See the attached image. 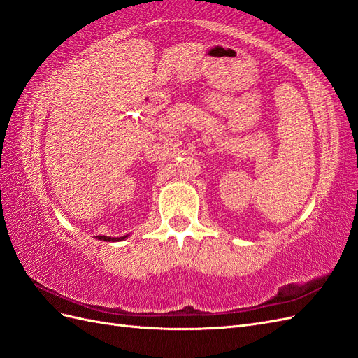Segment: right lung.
Wrapping results in <instances>:
<instances>
[{"mask_svg": "<svg viewBox=\"0 0 358 358\" xmlns=\"http://www.w3.org/2000/svg\"><path fill=\"white\" fill-rule=\"evenodd\" d=\"M129 236H122V237H106V236H97L96 238L97 240H101V241H122L126 240Z\"/></svg>", "mask_w": 358, "mask_h": 358, "instance_id": "obj_1", "label": "right lung"}]
</instances>
